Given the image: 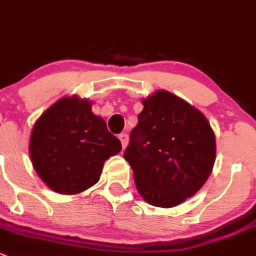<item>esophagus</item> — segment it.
I'll use <instances>...</instances> for the list:
<instances>
[{"mask_svg": "<svg viewBox=\"0 0 256 256\" xmlns=\"http://www.w3.org/2000/svg\"><path fill=\"white\" fill-rule=\"evenodd\" d=\"M120 143H122L123 149L128 146V136L126 133H120Z\"/></svg>", "mask_w": 256, "mask_h": 256, "instance_id": "esophagus-1", "label": "esophagus"}]
</instances>
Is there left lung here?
Returning <instances> with one entry per match:
<instances>
[{"instance_id": "1", "label": "left lung", "mask_w": 256, "mask_h": 256, "mask_svg": "<svg viewBox=\"0 0 256 256\" xmlns=\"http://www.w3.org/2000/svg\"><path fill=\"white\" fill-rule=\"evenodd\" d=\"M124 159L140 196L156 207H175L206 182L216 160L207 118L180 97L156 91L143 100Z\"/></svg>"}]
</instances>
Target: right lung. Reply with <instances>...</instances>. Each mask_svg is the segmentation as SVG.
Returning <instances> with one entry per match:
<instances>
[{"label":"right lung","mask_w":256,"mask_h":256,"mask_svg":"<svg viewBox=\"0 0 256 256\" xmlns=\"http://www.w3.org/2000/svg\"><path fill=\"white\" fill-rule=\"evenodd\" d=\"M91 104L76 96L64 97L39 117L32 130V164L58 194H80L94 186L104 162L122 150L120 139L92 113Z\"/></svg>","instance_id":"1"}]
</instances>
